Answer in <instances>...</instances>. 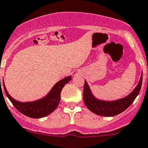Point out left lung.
<instances>
[{
  "instance_id": "8db88e82",
  "label": "left lung",
  "mask_w": 148,
  "mask_h": 148,
  "mask_svg": "<svg viewBox=\"0 0 148 148\" xmlns=\"http://www.w3.org/2000/svg\"><path fill=\"white\" fill-rule=\"evenodd\" d=\"M143 82V72L137 87L130 95L124 98L114 101H104L95 98L92 94L91 90L84 80L83 99L87 108L94 114L103 116H114L121 114L134 102L140 91Z\"/></svg>"
}]
</instances>
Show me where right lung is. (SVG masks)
Here are the masks:
<instances>
[{
  "label": "right lung",
  "mask_w": 148,
  "mask_h": 148,
  "mask_svg": "<svg viewBox=\"0 0 148 148\" xmlns=\"http://www.w3.org/2000/svg\"><path fill=\"white\" fill-rule=\"evenodd\" d=\"M71 79V76L65 77L56 83L50 92L43 98L32 102L21 103L14 100L8 93L3 82L5 95L14 107L24 115L30 118L40 119L45 117L52 113L57 108L61 100V92L66 84ZM1 82V79H0Z\"/></svg>",
  "instance_id": "obj_1"
}]
</instances>
